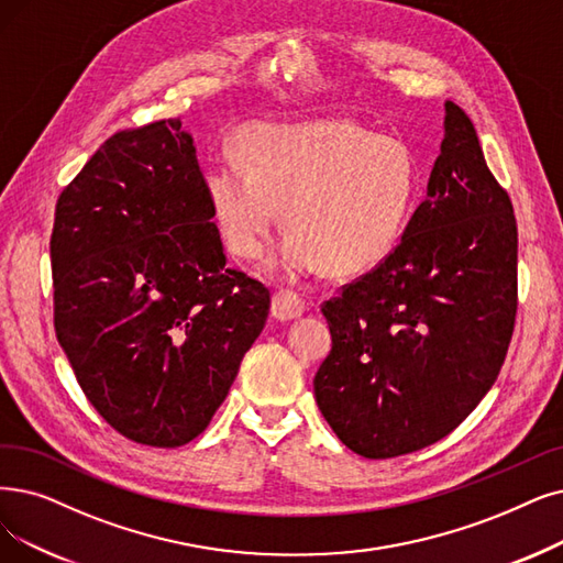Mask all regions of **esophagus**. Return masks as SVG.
<instances>
[{"instance_id": "obj_1", "label": "esophagus", "mask_w": 563, "mask_h": 563, "mask_svg": "<svg viewBox=\"0 0 563 563\" xmlns=\"http://www.w3.org/2000/svg\"><path fill=\"white\" fill-rule=\"evenodd\" d=\"M305 313V300L294 290H279L273 298V317L279 321H294Z\"/></svg>"}]
</instances>
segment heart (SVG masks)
<instances>
[{
	"label": "heart",
	"mask_w": 563,
	"mask_h": 563,
	"mask_svg": "<svg viewBox=\"0 0 563 563\" xmlns=\"http://www.w3.org/2000/svg\"><path fill=\"white\" fill-rule=\"evenodd\" d=\"M233 147L240 166L214 162L203 183L229 254L256 258L279 210L288 233L265 265L277 277L363 275L395 252L418 191L416 156L401 139L328 118L250 124Z\"/></svg>",
	"instance_id": "b5f03b06"
}]
</instances>
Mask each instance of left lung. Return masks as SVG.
<instances>
[{
	"label": "left lung",
	"instance_id": "8db88e82",
	"mask_svg": "<svg viewBox=\"0 0 563 563\" xmlns=\"http://www.w3.org/2000/svg\"><path fill=\"white\" fill-rule=\"evenodd\" d=\"M313 376L340 441L369 460L432 445L499 376L517 311V223L466 112L445 101L427 198L395 252L328 300Z\"/></svg>",
	"mask_w": 563,
	"mask_h": 563
}]
</instances>
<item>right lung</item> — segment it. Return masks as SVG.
Instances as JSON below:
<instances>
[{
  "label": "right lung",
  "instance_id": "1",
  "mask_svg": "<svg viewBox=\"0 0 563 563\" xmlns=\"http://www.w3.org/2000/svg\"><path fill=\"white\" fill-rule=\"evenodd\" d=\"M179 120L118 131L55 208L57 342L99 416L154 448L196 439L261 334L269 290L227 265Z\"/></svg>",
  "mask_w": 563,
  "mask_h": 563
}]
</instances>
